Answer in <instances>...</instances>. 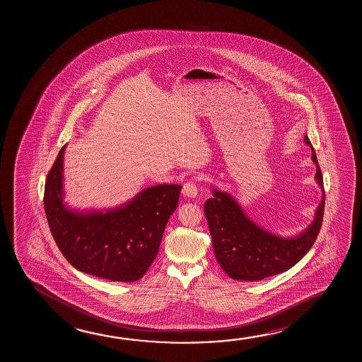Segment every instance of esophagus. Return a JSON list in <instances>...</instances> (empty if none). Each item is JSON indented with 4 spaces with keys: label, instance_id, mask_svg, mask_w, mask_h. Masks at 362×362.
<instances>
[{
    "label": "esophagus",
    "instance_id": "obj_1",
    "mask_svg": "<svg viewBox=\"0 0 362 362\" xmlns=\"http://www.w3.org/2000/svg\"><path fill=\"white\" fill-rule=\"evenodd\" d=\"M184 197H188V198H196L198 194V188H197L196 183L194 182H187L183 185V190H182Z\"/></svg>",
    "mask_w": 362,
    "mask_h": 362
}]
</instances>
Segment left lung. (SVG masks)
Returning <instances> with one entry per match:
<instances>
[{"label": "left lung", "mask_w": 362, "mask_h": 362, "mask_svg": "<svg viewBox=\"0 0 362 362\" xmlns=\"http://www.w3.org/2000/svg\"><path fill=\"white\" fill-rule=\"evenodd\" d=\"M304 143L312 148V160L317 168L314 178L322 189L313 221L304 231L291 238L267 231L243 212L230 193L216 188L212 189L214 198L204 203L214 255L230 278L256 281L284 273L313 246L323 221L326 197L322 172L308 136H304Z\"/></svg>", "instance_id": "8db88e82"}]
</instances>
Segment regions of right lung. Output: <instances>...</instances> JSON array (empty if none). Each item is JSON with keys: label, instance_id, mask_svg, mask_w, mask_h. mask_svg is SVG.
Listing matches in <instances>:
<instances>
[{"label": "right lung", "instance_id": "right-lung-1", "mask_svg": "<svg viewBox=\"0 0 362 362\" xmlns=\"http://www.w3.org/2000/svg\"><path fill=\"white\" fill-rule=\"evenodd\" d=\"M45 182L44 208L62 254L82 273L112 281H136L158 255L163 233L178 206L179 184H158L107 209H73L64 202V151Z\"/></svg>", "mask_w": 362, "mask_h": 362}]
</instances>
